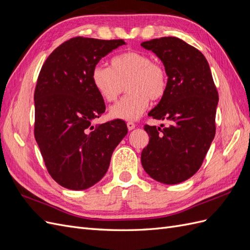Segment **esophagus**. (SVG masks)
Masks as SVG:
<instances>
[{"label": "esophagus", "instance_id": "1", "mask_svg": "<svg viewBox=\"0 0 250 250\" xmlns=\"http://www.w3.org/2000/svg\"><path fill=\"white\" fill-rule=\"evenodd\" d=\"M127 128H128V130H132L135 128V124L133 122H128L127 123Z\"/></svg>", "mask_w": 250, "mask_h": 250}]
</instances>
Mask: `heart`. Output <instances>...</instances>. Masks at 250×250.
I'll use <instances>...</instances> for the list:
<instances>
[{
	"label": "heart",
	"instance_id": "b5f03b06",
	"mask_svg": "<svg viewBox=\"0 0 250 250\" xmlns=\"http://www.w3.org/2000/svg\"><path fill=\"white\" fill-rule=\"evenodd\" d=\"M92 81L97 92L107 102L116 101L127 87L129 94L109 110L111 118L124 121L140 118L149 100H161L168 89L166 67L139 51H127L112 57L110 67L97 64L92 71Z\"/></svg>",
	"mask_w": 250,
	"mask_h": 250
}]
</instances>
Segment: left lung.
I'll use <instances>...</instances> for the list:
<instances>
[{
  "mask_svg": "<svg viewBox=\"0 0 250 250\" xmlns=\"http://www.w3.org/2000/svg\"><path fill=\"white\" fill-rule=\"evenodd\" d=\"M160 58L168 73V89L148 116L167 121L145 125L149 144L142 151L143 168L150 177L176 185L199 170L216 133L218 92L208 60L177 37L141 43Z\"/></svg>",
  "mask_w": 250,
  "mask_h": 250,
  "instance_id": "left-lung-1",
  "label": "left lung"
}]
</instances>
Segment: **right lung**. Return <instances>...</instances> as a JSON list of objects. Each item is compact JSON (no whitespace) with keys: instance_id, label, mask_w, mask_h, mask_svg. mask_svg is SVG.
<instances>
[{"instance_id":"obj_1","label":"right lung","mask_w":250,"mask_h":250,"mask_svg":"<svg viewBox=\"0 0 250 250\" xmlns=\"http://www.w3.org/2000/svg\"><path fill=\"white\" fill-rule=\"evenodd\" d=\"M122 44L123 40L73 37L51 53L37 78L34 137L51 177L70 190L97 184L127 134L126 123L120 119L92 124L105 111L92 71Z\"/></svg>"}]
</instances>
